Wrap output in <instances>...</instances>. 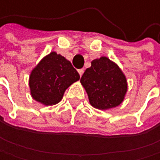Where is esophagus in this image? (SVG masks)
Returning <instances> with one entry per match:
<instances>
[{
  "label": "esophagus",
  "instance_id": "obj_1",
  "mask_svg": "<svg viewBox=\"0 0 160 160\" xmlns=\"http://www.w3.org/2000/svg\"><path fill=\"white\" fill-rule=\"evenodd\" d=\"M78 74H79V76H81V77H82L84 71H83V69H78Z\"/></svg>",
  "mask_w": 160,
  "mask_h": 160
}]
</instances>
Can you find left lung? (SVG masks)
Returning a JSON list of instances; mask_svg holds the SVG:
<instances>
[{
	"label": "left lung",
	"mask_w": 160,
	"mask_h": 160,
	"mask_svg": "<svg viewBox=\"0 0 160 160\" xmlns=\"http://www.w3.org/2000/svg\"><path fill=\"white\" fill-rule=\"evenodd\" d=\"M81 82L87 92L90 103L99 109L119 106L128 89L122 71L106 57L91 62V67L83 73Z\"/></svg>",
	"instance_id": "8db88e82"
}]
</instances>
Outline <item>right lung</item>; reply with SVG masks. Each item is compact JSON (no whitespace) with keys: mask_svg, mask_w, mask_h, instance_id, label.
I'll use <instances>...</instances> for the list:
<instances>
[{"mask_svg":"<svg viewBox=\"0 0 160 160\" xmlns=\"http://www.w3.org/2000/svg\"><path fill=\"white\" fill-rule=\"evenodd\" d=\"M78 79L79 75L71 62L52 52L30 74V93L37 102L52 106L59 102L65 90Z\"/></svg>","mask_w":160,"mask_h":160,"instance_id":"add662e5","label":"right lung"}]
</instances>
